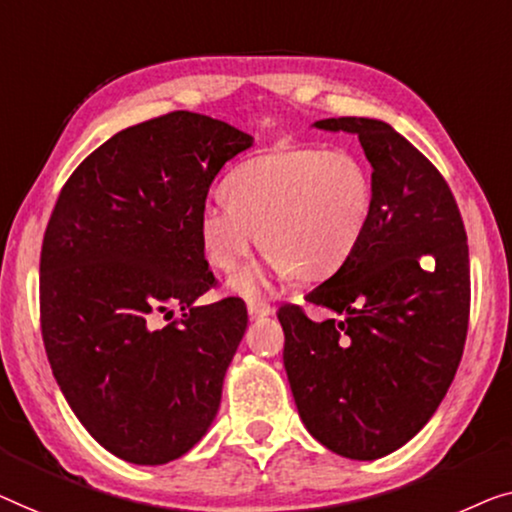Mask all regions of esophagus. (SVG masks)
Instances as JSON below:
<instances>
[{
  "label": "esophagus",
  "mask_w": 512,
  "mask_h": 512,
  "mask_svg": "<svg viewBox=\"0 0 512 512\" xmlns=\"http://www.w3.org/2000/svg\"><path fill=\"white\" fill-rule=\"evenodd\" d=\"M273 308L266 304V301H259V299H250L248 301V315L250 318H266V315H271Z\"/></svg>",
  "instance_id": "obj_1"
}]
</instances>
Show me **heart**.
Listing matches in <instances>:
<instances>
[{
  "label": "heart",
  "mask_w": 512,
  "mask_h": 512,
  "mask_svg": "<svg viewBox=\"0 0 512 512\" xmlns=\"http://www.w3.org/2000/svg\"><path fill=\"white\" fill-rule=\"evenodd\" d=\"M220 194L225 206L208 204L197 215L199 248L215 271L232 273L259 243L264 266L232 283L243 297H257L269 276L336 273L362 243L376 204L371 169L343 148L257 155L229 171Z\"/></svg>",
  "instance_id": "heart-1"
}]
</instances>
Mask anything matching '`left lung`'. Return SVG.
I'll return each instance as SVG.
<instances>
[{"instance_id": "left-lung-1", "label": "left lung", "mask_w": 512, "mask_h": 512, "mask_svg": "<svg viewBox=\"0 0 512 512\" xmlns=\"http://www.w3.org/2000/svg\"><path fill=\"white\" fill-rule=\"evenodd\" d=\"M313 127L359 136L376 204L352 257L306 294L341 320L278 311L283 362L308 434L371 462L406 445L455 378L469 329V246L448 183L392 125L327 118Z\"/></svg>"}]
</instances>
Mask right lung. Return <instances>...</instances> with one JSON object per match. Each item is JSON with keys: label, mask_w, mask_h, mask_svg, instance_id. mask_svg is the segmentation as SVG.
I'll list each match as a JSON object with an SVG mask.
<instances>
[{"label": "right lung", "mask_w": 512, "mask_h": 512, "mask_svg": "<svg viewBox=\"0 0 512 512\" xmlns=\"http://www.w3.org/2000/svg\"><path fill=\"white\" fill-rule=\"evenodd\" d=\"M253 136L174 111L127 127L64 183L41 248V334L64 399L129 464L174 462L218 415L248 327L241 299L197 306L213 273L197 215ZM181 305V321L155 328Z\"/></svg>", "instance_id": "1"}]
</instances>
